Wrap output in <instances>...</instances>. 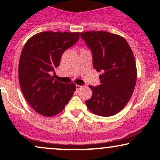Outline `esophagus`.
I'll return each instance as SVG.
<instances>
[{
    "instance_id": "34e87169",
    "label": "esophagus",
    "mask_w": 160,
    "mask_h": 160,
    "mask_svg": "<svg viewBox=\"0 0 160 160\" xmlns=\"http://www.w3.org/2000/svg\"><path fill=\"white\" fill-rule=\"evenodd\" d=\"M82 88V86H80V85H78V84H77L76 85V89H77V90H79V89H80Z\"/></svg>"
}]
</instances>
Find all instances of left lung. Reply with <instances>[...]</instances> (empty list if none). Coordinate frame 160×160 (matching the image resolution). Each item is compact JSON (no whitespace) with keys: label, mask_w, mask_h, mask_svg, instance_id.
Returning <instances> with one entry per match:
<instances>
[{"label":"left lung","mask_w":160,"mask_h":160,"mask_svg":"<svg viewBox=\"0 0 160 160\" xmlns=\"http://www.w3.org/2000/svg\"><path fill=\"white\" fill-rule=\"evenodd\" d=\"M80 37L91 50L93 67L100 84L89 86L92 95L86 104L89 111L102 117H111L126 105L137 79L136 65L132 49L122 37L111 33L86 32Z\"/></svg>","instance_id":"1"}]
</instances>
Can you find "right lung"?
Wrapping results in <instances>:
<instances>
[{
    "instance_id": "obj_1",
    "label": "right lung",
    "mask_w": 160,
    "mask_h": 160,
    "mask_svg": "<svg viewBox=\"0 0 160 160\" xmlns=\"http://www.w3.org/2000/svg\"><path fill=\"white\" fill-rule=\"evenodd\" d=\"M79 32H44L24 46L19 63L20 87L28 103L46 117L60 113L71 100L76 86L54 79L63 52L78 42Z\"/></svg>"
}]
</instances>
